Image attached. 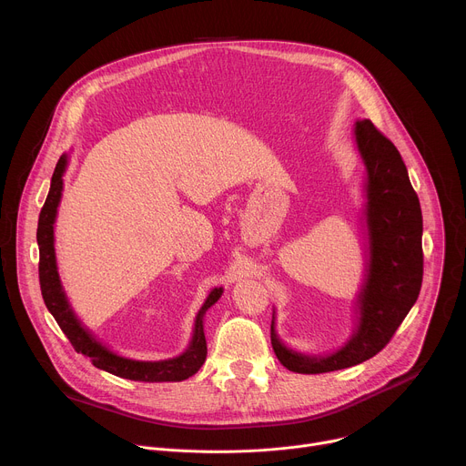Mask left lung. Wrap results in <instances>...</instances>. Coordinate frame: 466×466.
<instances>
[{"mask_svg": "<svg viewBox=\"0 0 466 466\" xmlns=\"http://www.w3.org/2000/svg\"><path fill=\"white\" fill-rule=\"evenodd\" d=\"M358 149L367 166V227L370 258L358 299L360 326L336 354L311 358L286 349L271 322V345L291 372L320 374L354 367L376 356L392 339L419 299L424 273L422 212L406 164L370 119L356 123Z\"/></svg>", "mask_w": 466, "mask_h": 466, "instance_id": "1", "label": "left lung"}]
</instances>
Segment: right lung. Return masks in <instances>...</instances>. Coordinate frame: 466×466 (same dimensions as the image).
Instances as JSON below:
<instances>
[{
  "label": "right lung",
  "instance_id": "right-lung-1",
  "mask_svg": "<svg viewBox=\"0 0 466 466\" xmlns=\"http://www.w3.org/2000/svg\"><path fill=\"white\" fill-rule=\"evenodd\" d=\"M66 162H68L66 155H62L56 162V167L51 177V187H49L46 203L40 210L38 228H36V241L40 250L38 279H40L42 299L47 309L51 311L56 324L64 331V336L70 339L76 352L90 358L92 365H96L97 369H103L119 378L137 380V381H182L193 376L198 369L203 367L208 352L205 329H203V317L207 309L219 300L223 293L221 288H216L208 295L205 306L197 313L195 334L189 349L182 356L173 360H164V361H135V360H127L112 354L88 334L77 320V317L74 315L60 288L56 263H55V248H53V223L56 218V207L60 203V195H62V175L66 169Z\"/></svg>",
  "mask_w": 466,
  "mask_h": 466
}]
</instances>
